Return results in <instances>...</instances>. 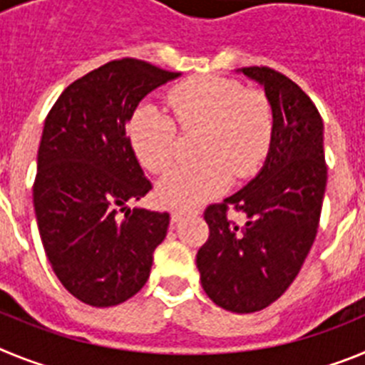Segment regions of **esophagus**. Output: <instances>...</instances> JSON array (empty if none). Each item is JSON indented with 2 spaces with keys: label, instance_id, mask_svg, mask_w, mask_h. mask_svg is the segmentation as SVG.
I'll return each mask as SVG.
<instances>
[{
  "label": "esophagus",
  "instance_id": "obj_1",
  "mask_svg": "<svg viewBox=\"0 0 365 365\" xmlns=\"http://www.w3.org/2000/svg\"><path fill=\"white\" fill-rule=\"evenodd\" d=\"M190 210H186V208H173L172 210V221L173 222H179L180 219L185 217V215H188Z\"/></svg>",
  "mask_w": 365,
  "mask_h": 365
}]
</instances>
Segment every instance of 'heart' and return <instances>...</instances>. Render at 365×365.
Returning a JSON list of instances; mask_svg holds the SVG:
<instances>
[{"instance_id": "b5f03b06", "label": "heart", "mask_w": 365, "mask_h": 365, "mask_svg": "<svg viewBox=\"0 0 365 365\" xmlns=\"http://www.w3.org/2000/svg\"><path fill=\"white\" fill-rule=\"evenodd\" d=\"M172 118L151 104L138 106L130 118L128 137L137 159L153 173L166 172L175 159L177 128L199 133V163L168 173L157 195L164 205L193 206L230 186L232 177L250 179L269 155L274 117L269 100L257 91L215 76H195L168 93Z\"/></svg>"}]
</instances>
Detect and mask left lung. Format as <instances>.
I'll list each match as a JSON object with an SVG mask.
<instances>
[{"label": "left lung", "mask_w": 365, "mask_h": 365, "mask_svg": "<svg viewBox=\"0 0 365 365\" xmlns=\"http://www.w3.org/2000/svg\"><path fill=\"white\" fill-rule=\"evenodd\" d=\"M265 87L274 133L265 164L245 188L205 210L210 235L197 269L208 298L232 312L269 307L291 287L314 243L327 185L324 122L302 87L270 67L237 69ZM243 211V227L226 217Z\"/></svg>", "instance_id": "1"}]
</instances>
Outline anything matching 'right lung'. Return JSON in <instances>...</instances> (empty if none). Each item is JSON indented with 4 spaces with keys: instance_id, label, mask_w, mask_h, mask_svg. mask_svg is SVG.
I'll list each match as a JSON object with an SVG mask.
<instances>
[{
    "instance_id": "right-lung-1",
    "label": "right lung",
    "mask_w": 365,
    "mask_h": 365,
    "mask_svg": "<svg viewBox=\"0 0 365 365\" xmlns=\"http://www.w3.org/2000/svg\"><path fill=\"white\" fill-rule=\"evenodd\" d=\"M180 76L122 58L74 80L45 118L32 197L54 274L93 307L144 287L170 214L128 208L151 190L125 125L138 102Z\"/></svg>"
}]
</instances>
